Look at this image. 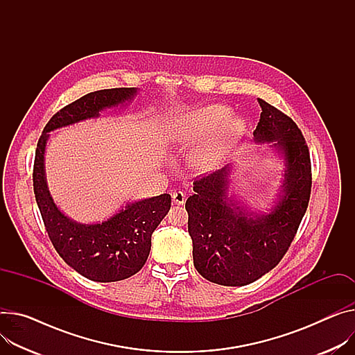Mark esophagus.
I'll use <instances>...</instances> for the list:
<instances>
[{
  "label": "esophagus",
  "instance_id": "34e87169",
  "mask_svg": "<svg viewBox=\"0 0 355 355\" xmlns=\"http://www.w3.org/2000/svg\"><path fill=\"white\" fill-rule=\"evenodd\" d=\"M172 200L175 205H183L186 202V195L183 192H172Z\"/></svg>",
  "mask_w": 355,
  "mask_h": 355
}]
</instances>
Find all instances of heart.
I'll return each mask as SVG.
<instances>
[{
  "mask_svg": "<svg viewBox=\"0 0 355 355\" xmlns=\"http://www.w3.org/2000/svg\"><path fill=\"white\" fill-rule=\"evenodd\" d=\"M227 115L229 109L222 105H209L202 107L189 118L182 132V138L187 142L202 141ZM243 130L244 125L239 118H227L210 136L207 142L195 153L193 160L196 166L206 169L216 165L240 138Z\"/></svg>",
  "mask_w": 355,
  "mask_h": 355,
  "instance_id": "b5f03b06",
  "label": "heart"
}]
</instances>
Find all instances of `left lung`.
Instances as JSON below:
<instances>
[{
  "label": "left lung",
  "mask_w": 355,
  "mask_h": 355,
  "mask_svg": "<svg viewBox=\"0 0 355 355\" xmlns=\"http://www.w3.org/2000/svg\"><path fill=\"white\" fill-rule=\"evenodd\" d=\"M260 121L254 142L271 144L284 160L276 203L256 213L229 195L232 166L193 183L186 200L187 230L193 241V263L200 275L220 286H246L275 268L288 250L307 210L311 162L302 130L277 107L259 99Z\"/></svg>",
  "instance_id": "obj_1"
}]
</instances>
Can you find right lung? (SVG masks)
<instances>
[{
	"label": "right lung",
	"mask_w": 355,
	"mask_h": 355,
	"mask_svg": "<svg viewBox=\"0 0 355 355\" xmlns=\"http://www.w3.org/2000/svg\"><path fill=\"white\" fill-rule=\"evenodd\" d=\"M138 88L102 89L84 95L62 107L45 125L35 150L34 193L53 248L62 260L92 282L111 283L138 272L148 260L152 233L171 209V195L126 203L102 223H78L53 202L45 176L44 155L49 132L85 119L98 118L105 109L130 102Z\"/></svg>",
	"instance_id": "1"
}]
</instances>
